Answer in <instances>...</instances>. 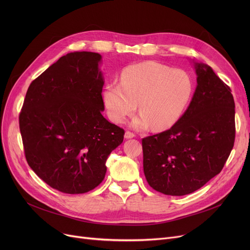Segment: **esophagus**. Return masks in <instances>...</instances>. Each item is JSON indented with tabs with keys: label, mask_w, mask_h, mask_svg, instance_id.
Instances as JSON below:
<instances>
[{
	"label": "esophagus",
	"mask_w": 250,
	"mask_h": 250,
	"mask_svg": "<svg viewBox=\"0 0 250 250\" xmlns=\"http://www.w3.org/2000/svg\"><path fill=\"white\" fill-rule=\"evenodd\" d=\"M134 137H136V135L134 133H132V132H129V130H126L125 134V139H132Z\"/></svg>",
	"instance_id": "esophagus-1"
}]
</instances>
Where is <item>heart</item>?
I'll list each match as a JSON object with an SVG mask.
<instances>
[{"label":"heart","instance_id":"1","mask_svg":"<svg viewBox=\"0 0 250 250\" xmlns=\"http://www.w3.org/2000/svg\"><path fill=\"white\" fill-rule=\"evenodd\" d=\"M194 91L189 73L156 62L128 65L121 74L120 83H109L103 90V103L110 120L124 123L137 108L141 113L132 125L157 129L174 125L185 112Z\"/></svg>","mask_w":250,"mask_h":250}]
</instances>
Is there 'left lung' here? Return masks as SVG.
<instances>
[{"label":"left lung","mask_w":250,"mask_h":250,"mask_svg":"<svg viewBox=\"0 0 250 250\" xmlns=\"http://www.w3.org/2000/svg\"><path fill=\"white\" fill-rule=\"evenodd\" d=\"M198 86L188 108L169 129L142 139L149 186L185 195L219 174L235 141V103L230 87L211 67L195 63Z\"/></svg>","instance_id":"left-lung-1"}]
</instances>
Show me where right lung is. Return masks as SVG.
I'll return each mask as SVG.
<instances>
[{
	"label": "right lung",
	"instance_id": "1",
	"mask_svg": "<svg viewBox=\"0 0 250 250\" xmlns=\"http://www.w3.org/2000/svg\"><path fill=\"white\" fill-rule=\"evenodd\" d=\"M101 56L74 51L33 80L19 114L26 161L46 185L85 193L106 173L109 154L125 129L104 118Z\"/></svg>",
	"mask_w": 250,
	"mask_h": 250
}]
</instances>
